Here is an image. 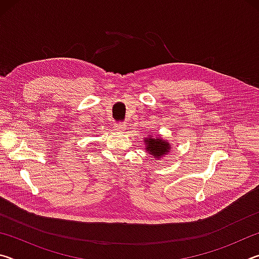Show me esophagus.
<instances>
[{
  "label": "esophagus",
  "instance_id": "34e87169",
  "mask_svg": "<svg viewBox=\"0 0 259 259\" xmlns=\"http://www.w3.org/2000/svg\"><path fill=\"white\" fill-rule=\"evenodd\" d=\"M113 126H114V129L117 131H124L126 124L124 123V122H115V123L113 124Z\"/></svg>",
  "mask_w": 259,
  "mask_h": 259
}]
</instances>
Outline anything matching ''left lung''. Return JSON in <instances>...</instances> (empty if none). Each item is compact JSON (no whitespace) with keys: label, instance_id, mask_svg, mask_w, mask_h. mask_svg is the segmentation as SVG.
Wrapping results in <instances>:
<instances>
[{"label":"left lung","instance_id":"obj_1","mask_svg":"<svg viewBox=\"0 0 259 259\" xmlns=\"http://www.w3.org/2000/svg\"><path fill=\"white\" fill-rule=\"evenodd\" d=\"M146 140V150L150 152V154L153 155V157H160L163 154H166V152H169L170 146L168 143H165L164 140L160 139H152L148 138Z\"/></svg>","mask_w":259,"mask_h":259}]
</instances>
